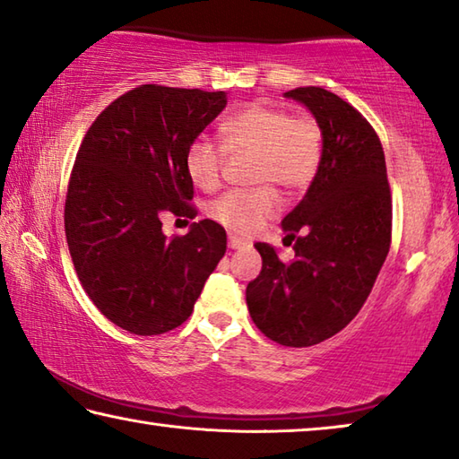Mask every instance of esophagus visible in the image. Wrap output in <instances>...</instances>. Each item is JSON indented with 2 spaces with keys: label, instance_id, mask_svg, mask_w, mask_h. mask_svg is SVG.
I'll return each instance as SVG.
<instances>
[{
  "label": "esophagus",
  "instance_id": "obj_1",
  "mask_svg": "<svg viewBox=\"0 0 459 459\" xmlns=\"http://www.w3.org/2000/svg\"><path fill=\"white\" fill-rule=\"evenodd\" d=\"M229 247H230V249H243V247H249V243L243 241L241 237L230 235V237H229Z\"/></svg>",
  "mask_w": 459,
  "mask_h": 459
}]
</instances>
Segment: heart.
Returning a JSON list of instances; mask_svg holds the SVG:
<instances>
[{
  "instance_id": "obj_1",
  "label": "heart",
  "mask_w": 459,
  "mask_h": 459,
  "mask_svg": "<svg viewBox=\"0 0 459 459\" xmlns=\"http://www.w3.org/2000/svg\"><path fill=\"white\" fill-rule=\"evenodd\" d=\"M221 142L198 136L186 151V173L195 187L212 192L221 184L228 152H255L257 184H278L283 192L300 194L315 181L323 161V130L310 116H292L280 106L255 101L222 120ZM280 212L273 187L232 190L210 206V214L229 230L249 232Z\"/></svg>"
}]
</instances>
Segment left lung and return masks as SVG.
I'll list each match as a JSON object with an SVG mask.
<instances>
[{"label":"left lung","instance_id":"1","mask_svg":"<svg viewBox=\"0 0 459 459\" xmlns=\"http://www.w3.org/2000/svg\"><path fill=\"white\" fill-rule=\"evenodd\" d=\"M323 130V161L300 204L281 221L294 259L257 243L264 267L247 286L257 329L275 343L310 347L353 321L386 261L392 200L382 143L369 122L323 87L283 93Z\"/></svg>","mask_w":459,"mask_h":459}]
</instances>
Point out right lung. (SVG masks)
Returning <instances> with one entry per match:
<instances>
[{"mask_svg":"<svg viewBox=\"0 0 459 459\" xmlns=\"http://www.w3.org/2000/svg\"><path fill=\"white\" fill-rule=\"evenodd\" d=\"M227 108L224 91L141 85L87 130L65 200V235L85 294L133 334H161L192 315L227 251L214 221L167 238L161 216L194 218L186 151Z\"/></svg>","mask_w":459,"mask_h":459,"instance_id":"1","label":"right lung"}]
</instances>
